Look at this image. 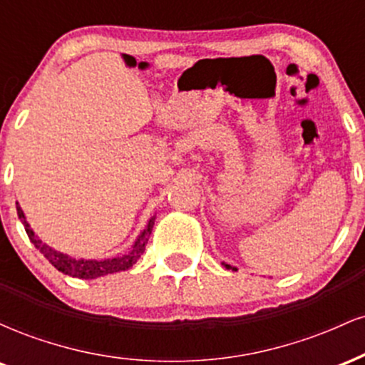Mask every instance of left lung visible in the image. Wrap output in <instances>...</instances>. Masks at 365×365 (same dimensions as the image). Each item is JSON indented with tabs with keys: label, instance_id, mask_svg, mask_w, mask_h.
I'll return each instance as SVG.
<instances>
[{
	"label": "left lung",
	"instance_id": "1",
	"mask_svg": "<svg viewBox=\"0 0 365 365\" xmlns=\"http://www.w3.org/2000/svg\"><path fill=\"white\" fill-rule=\"evenodd\" d=\"M226 267H230V266H228V264H226Z\"/></svg>",
	"mask_w": 365,
	"mask_h": 365
}]
</instances>
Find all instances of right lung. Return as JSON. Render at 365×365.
Here are the masks:
<instances>
[{
  "label": "right lung",
  "mask_w": 365,
  "mask_h": 365,
  "mask_svg": "<svg viewBox=\"0 0 365 365\" xmlns=\"http://www.w3.org/2000/svg\"><path fill=\"white\" fill-rule=\"evenodd\" d=\"M16 212H19V217L22 220V223L25 226V232H27V235L31 238L32 244L36 245V249L39 250V252L43 254L58 271H61L63 274H68V276H73V278H82V279H94V278H99V276L118 273V271H125L128 269V267H132L133 264L139 261L140 255L144 254L149 235L150 232H153L154 220H156V217H150L148 228L140 233V237L137 238V242L132 245V249H130L128 252H125L123 255H118V257L104 259V261H92V259L91 261H86V259L68 257V255L58 252V250H53L51 247L43 244V242L34 235V232H32L27 221H25V216L22 209L19 207V202H16Z\"/></svg>",
  "instance_id": "add662e5"
}]
</instances>
